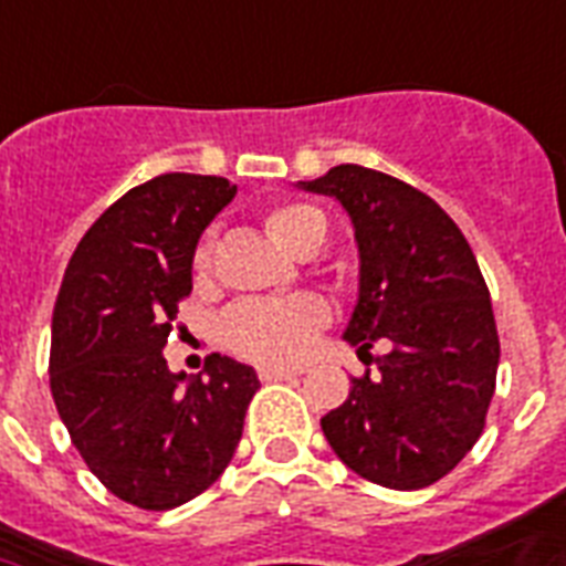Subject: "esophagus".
Instances as JSON below:
<instances>
[{"mask_svg": "<svg viewBox=\"0 0 566 566\" xmlns=\"http://www.w3.org/2000/svg\"><path fill=\"white\" fill-rule=\"evenodd\" d=\"M258 376L261 381H279V378H296L300 373L291 370V367H275V364H261L258 367Z\"/></svg>", "mask_w": 566, "mask_h": 566, "instance_id": "1", "label": "esophagus"}]
</instances>
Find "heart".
I'll return each mask as SVG.
<instances>
[{
    "label": "heart",
    "mask_w": 566,
    "mask_h": 566,
    "mask_svg": "<svg viewBox=\"0 0 566 566\" xmlns=\"http://www.w3.org/2000/svg\"><path fill=\"white\" fill-rule=\"evenodd\" d=\"M264 229L287 252L311 255L326 240L328 220L308 202H279L264 211ZM193 273L196 279L211 273V238L196 247ZM328 317V305L314 293L291 300H247L222 317V340L255 361L291 364L311 353Z\"/></svg>",
    "instance_id": "1"
}]
</instances>
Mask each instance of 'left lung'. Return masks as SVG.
<instances>
[{"mask_svg": "<svg viewBox=\"0 0 566 566\" xmlns=\"http://www.w3.org/2000/svg\"><path fill=\"white\" fill-rule=\"evenodd\" d=\"M311 193L335 196L355 229L361 279L346 340L378 373L353 378L319 426L349 470L381 488L420 491L455 470L482 438L496 390L500 335L473 249L431 196L358 164L332 167Z\"/></svg>", "mask_w": 566, "mask_h": 566, "instance_id": "8db88e82", "label": "left lung"}]
</instances>
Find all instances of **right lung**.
Listing matches in <instances>:
<instances>
[{"mask_svg": "<svg viewBox=\"0 0 566 566\" xmlns=\"http://www.w3.org/2000/svg\"><path fill=\"white\" fill-rule=\"evenodd\" d=\"M234 193L229 179L193 172L137 185L87 229L57 291L55 408L91 473L144 511L185 505L220 479L261 387L226 355H208L196 378L161 355L193 291L199 234Z\"/></svg>", "mask_w": 566, "mask_h": 566, "instance_id": "add662e5", "label": "right lung"}]
</instances>
